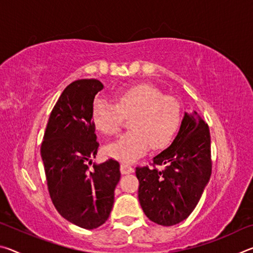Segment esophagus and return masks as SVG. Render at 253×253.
<instances>
[{
	"mask_svg": "<svg viewBox=\"0 0 253 253\" xmlns=\"http://www.w3.org/2000/svg\"><path fill=\"white\" fill-rule=\"evenodd\" d=\"M121 172L123 174H130L134 172V168L130 165H128L127 163H122L121 164Z\"/></svg>",
	"mask_w": 253,
	"mask_h": 253,
	"instance_id": "obj_1",
	"label": "esophagus"
}]
</instances>
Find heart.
I'll return each mask as SVG.
<instances>
[{
	"instance_id": "1",
	"label": "heart",
	"mask_w": 253,
	"mask_h": 253,
	"mask_svg": "<svg viewBox=\"0 0 253 253\" xmlns=\"http://www.w3.org/2000/svg\"><path fill=\"white\" fill-rule=\"evenodd\" d=\"M117 105L98 99L92 117L97 128L105 134H115L122 126L124 116H131L130 128L107 145L106 153L123 162H134L148 151L166 146L176 131L181 110L176 99L164 96L160 89L148 84L124 88L116 96Z\"/></svg>"
}]
</instances>
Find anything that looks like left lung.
Here are the masks:
<instances>
[{
    "instance_id": "1",
    "label": "left lung",
    "mask_w": 253,
    "mask_h": 253,
    "mask_svg": "<svg viewBox=\"0 0 253 253\" xmlns=\"http://www.w3.org/2000/svg\"><path fill=\"white\" fill-rule=\"evenodd\" d=\"M151 165L136 168L140 207L157 224H177L198 205L212 170L209 126L196 111L184 114L173 143Z\"/></svg>"
}]
</instances>
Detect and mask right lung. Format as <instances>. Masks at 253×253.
Wrapping results in <instances>:
<instances>
[{"mask_svg":"<svg viewBox=\"0 0 253 253\" xmlns=\"http://www.w3.org/2000/svg\"><path fill=\"white\" fill-rule=\"evenodd\" d=\"M104 84L79 79L67 85L51 111L41 144L50 198L71 223L92 230L108 220L119 163L109 158L92 168L99 143L92 118L93 99Z\"/></svg>","mask_w":253,"mask_h":253,"instance_id":"right-lung-1","label":"right lung"}]
</instances>
